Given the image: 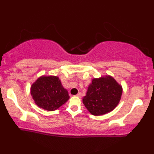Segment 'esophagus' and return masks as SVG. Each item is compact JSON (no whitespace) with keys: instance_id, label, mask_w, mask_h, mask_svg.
Segmentation results:
<instances>
[{"instance_id":"obj_1","label":"esophagus","mask_w":154,"mask_h":154,"mask_svg":"<svg viewBox=\"0 0 154 154\" xmlns=\"http://www.w3.org/2000/svg\"><path fill=\"white\" fill-rule=\"evenodd\" d=\"M76 96L79 97H81V92H79V93L76 94Z\"/></svg>"}]
</instances>
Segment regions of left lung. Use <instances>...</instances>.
Masks as SVG:
<instances>
[{"label": "left lung", "mask_w": 154, "mask_h": 154, "mask_svg": "<svg viewBox=\"0 0 154 154\" xmlns=\"http://www.w3.org/2000/svg\"><path fill=\"white\" fill-rule=\"evenodd\" d=\"M123 88L109 75L94 78L88 88L83 103L94 116H102L111 112L121 100Z\"/></svg>", "instance_id": "obj_1"}]
</instances>
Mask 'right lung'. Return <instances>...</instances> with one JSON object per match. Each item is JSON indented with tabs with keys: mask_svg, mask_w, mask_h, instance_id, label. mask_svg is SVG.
Here are the masks:
<instances>
[{
	"mask_svg": "<svg viewBox=\"0 0 154 154\" xmlns=\"http://www.w3.org/2000/svg\"><path fill=\"white\" fill-rule=\"evenodd\" d=\"M35 104L45 110L54 111L65 104L70 97L55 75H41L31 86Z\"/></svg>",
	"mask_w": 154,
	"mask_h": 154,
	"instance_id": "add662e5",
	"label": "right lung"
}]
</instances>
